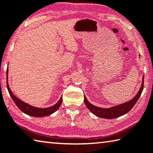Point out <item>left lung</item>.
<instances>
[{"mask_svg": "<svg viewBox=\"0 0 153 153\" xmlns=\"http://www.w3.org/2000/svg\"><path fill=\"white\" fill-rule=\"evenodd\" d=\"M143 88H144V76H143L142 78V86L140 87V89L138 91V93L134 97L131 99L130 101H127V102L113 106V107L110 108H102L93 105V104L88 102L86 97L84 96V103H85L88 110L98 117L107 118V119H113V118L120 117V116L125 114L129 112L131 110L135 104L136 103L138 99L140 98V95H141Z\"/></svg>", "mask_w": 153, "mask_h": 153, "instance_id": "left-lung-1", "label": "left lung"}]
</instances>
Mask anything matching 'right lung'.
<instances>
[{
  "label": "right lung",
  "instance_id": "add662e5",
  "mask_svg": "<svg viewBox=\"0 0 153 153\" xmlns=\"http://www.w3.org/2000/svg\"><path fill=\"white\" fill-rule=\"evenodd\" d=\"M7 90H8L9 93L10 94L11 97L13 99L14 103H16L20 110L24 112L26 114L30 116H34V117H43V116H47L50 114H52L54 112H55L59 107L61 105L62 101V97H61L59 101L55 104V105L51 106L49 108H36L29 105L28 103H26L23 102L22 101H21L20 99H19L18 97L14 95L12 93L10 88L8 84V69L7 70Z\"/></svg>",
  "mask_w": 153,
  "mask_h": 153
}]
</instances>
